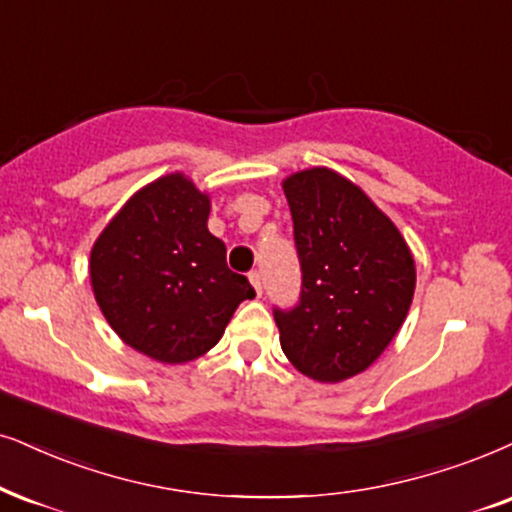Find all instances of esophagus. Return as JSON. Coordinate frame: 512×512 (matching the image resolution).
Here are the masks:
<instances>
[{"label":"esophagus","mask_w":512,"mask_h":512,"mask_svg":"<svg viewBox=\"0 0 512 512\" xmlns=\"http://www.w3.org/2000/svg\"><path fill=\"white\" fill-rule=\"evenodd\" d=\"M248 278H250L252 288H255V293L262 295V274H260V271H250Z\"/></svg>","instance_id":"esophagus-1"}]
</instances>
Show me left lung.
<instances>
[{"label":"left lung","mask_w":512,"mask_h":512,"mask_svg":"<svg viewBox=\"0 0 512 512\" xmlns=\"http://www.w3.org/2000/svg\"><path fill=\"white\" fill-rule=\"evenodd\" d=\"M302 290L274 307L281 349L297 371L340 383L366 371L409 314L416 264L397 226L359 186L326 167L283 181Z\"/></svg>","instance_id":"obj_1"}]
</instances>
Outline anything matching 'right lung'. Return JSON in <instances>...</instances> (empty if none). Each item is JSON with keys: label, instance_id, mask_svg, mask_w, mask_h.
<instances>
[{"label": "right lung", "instance_id": "obj_1", "mask_svg": "<svg viewBox=\"0 0 512 512\" xmlns=\"http://www.w3.org/2000/svg\"><path fill=\"white\" fill-rule=\"evenodd\" d=\"M210 198L184 174L134 193L94 243L89 276L103 316L134 347L184 364L222 338L250 281L226 267V245L208 231Z\"/></svg>", "mask_w": 512, "mask_h": 512}]
</instances>
